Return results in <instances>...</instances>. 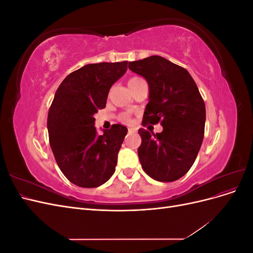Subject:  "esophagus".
<instances>
[{
    "instance_id": "1",
    "label": "esophagus",
    "mask_w": 253,
    "mask_h": 253,
    "mask_svg": "<svg viewBox=\"0 0 253 253\" xmlns=\"http://www.w3.org/2000/svg\"><path fill=\"white\" fill-rule=\"evenodd\" d=\"M135 132V128L132 127H128V133H134Z\"/></svg>"
}]
</instances>
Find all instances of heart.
I'll return each instance as SVG.
<instances>
[{
  "label": "heart",
  "instance_id": "b5f03b06",
  "mask_svg": "<svg viewBox=\"0 0 253 253\" xmlns=\"http://www.w3.org/2000/svg\"><path fill=\"white\" fill-rule=\"evenodd\" d=\"M139 80H142V79H140V78H131V79L128 80V84L135 83V82L139 81ZM120 120H121V121H124V122H128V121H129L128 115H126V114H122V115H120Z\"/></svg>",
  "mask_w": 253,
  "mask_h": 253
}]
</instances>
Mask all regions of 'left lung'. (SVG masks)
I'll return each mask as SVG.
<instances>
[{"mask_svg":"<svg viewBox=\"0 0 253 253\" xmlns=\"http://www.w3.org/2000/svg\"><path fill=\"white\" fill-rule=\"evenodd\" d=\"M128 68L149 85L142 125L163 126L156 134L138 129L142 169L158 181L177 180L194 164L204 139L206 108L200 90L187 70L164 57L133 61Z\"/></svg>","mask_w":253,"mask_h":253,"instance_id":"left-lung-1","label":"left lung"}]
</instances>
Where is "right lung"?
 <instances>
[{
  "label": "right lung",
  "mask_w": 253,
  "mask_h": 253,
  "mask_svg": "<svg viewBox=\"0 0 253 253\" xmlns=\"http://www.w3.org/2000/svg\"><path fill=\"white\" fill-rule=\"evenodd\" d=\"M127 70V61L86 64L60 84L48 112L49 144L65 177L82 188H96L115 172L127 133L113 125L98 135L94 115L105 108L113 84Z\"/></svg>",
  "instance_id": "right-lung-1"
}]
</instances>
